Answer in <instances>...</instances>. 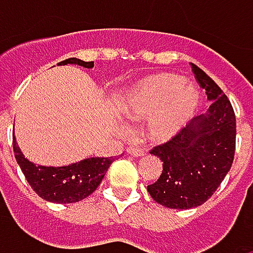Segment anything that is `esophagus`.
Instances as JSON below:
<instances>
[{
  "label": "esophagus",
  "instance_id": "1",
  "mask_svg": "<svg viewBox=\"0 0 253 253\" xmlns=\"http://www.w3.org/2000/svg\"><path fill=\"white\" fill-rule=\"evenodd\" d=\"M127 154L128 155H133V157H143L145 155V151L139 146H128L127 148Z\"/></svg>",
  "mask_w": 253,
  "mask_h": 253
}]
</instances>
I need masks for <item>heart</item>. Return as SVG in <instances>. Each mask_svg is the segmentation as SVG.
I'll return each instance as SVG.
<instances>
[{
	"label": "heart",
	"mask_w": 253,
	"mask_h": 253,
	"mask_svg": "<svg viewBox=\"0 0 253 253\" xmlns=\"http://www.w3.org/2000/svg\"><path fill=\"white\" fill-rule=\"evenodd\" d=\"M199 104V92L186 84V79L161 73L128 89L120 108L133 123L151 120L148 136L155 142H167L196 114Z\"/></svg>",
	"instance_id": "heart-1"
}]
</instances>
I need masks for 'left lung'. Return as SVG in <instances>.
Returning a JSON list of instances; mask_svg holds the SVG:
<instances>
[{
	"label": "left lung",
	"instance_id": "8db88e82",
	"mask_svg": "<svg viewBox=\"0 0 253 253\" xmlns=\"http://www.w3.org/2000/svg\"><path fill=\"white\" fill-rule=\"evenodd\" d=\"M192 70L212 104L207 114L151 151L163 161V173L148 192L155 202L173 210L207 202L230 171L236 149V116L226 93L198 66L192 64Z\"/></svg>",
	"mask_w": 253,
	"mask_h": 253
}]
</instances>
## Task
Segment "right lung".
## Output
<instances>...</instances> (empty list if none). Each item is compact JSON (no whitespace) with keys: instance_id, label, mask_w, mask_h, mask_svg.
Listing matches in <instances>:
<instances>
[{"instance_id":"add662e5","label":"right lung","mask_w":253,"mask_h":253,"mask_svg":"<svg viewBox=\"0 0 253 253\" xmlns=\"http://www.w3.org/2000/svg\"><path fill=\"white\" fill-rule=\"evenodd\" d=\"M66 64H77L84 69L93 67V61H82L79 58H67L58 63V66ZM13 151L16 161L32 189L42 199L55 204H73L87 198L96 190L114 161L113 157H93L63 167L36 166L25 158L20 148L17 146L16 136H13Z\"/></svg>"}]
</instances>
